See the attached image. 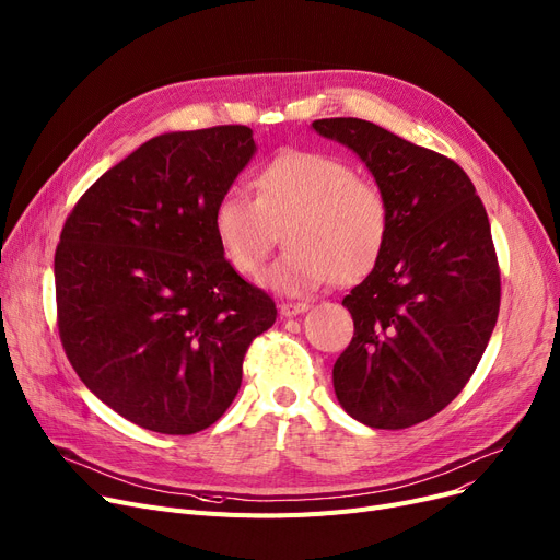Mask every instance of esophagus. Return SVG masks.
Returning a JSON list of instances; mask_svg holds the SVG:
<instances>
[{"label": "esophagus", "instance_id": "1", "mask_svg": "<svg viewBox=\"0 0 560 560\" xmlns=\"http://www.w3.org/2000/svg\"><path fill=\"white\" fill-rule=\"evenodd\" d=\"M308 308L306 302H281L279 304V313L283 315V318H293V315H300Z\"/></svg>", "mask_w": 560, "mask_h": 560}]
</instances>
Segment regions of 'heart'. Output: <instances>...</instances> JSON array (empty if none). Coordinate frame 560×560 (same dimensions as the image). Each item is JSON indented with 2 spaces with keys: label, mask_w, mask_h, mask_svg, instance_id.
I'll use <instances>...</instances> for the list:
<instances>
[{
  "label": "heart",
  "mask_w": 560,
  "mask_h": 560,
  "mask_svg": "<svg viewBox=\"0 0 560 560\" xmlns=\"http://www.w3.org/2000/svg\"><path fill=\"white\" fill-rule=\"evenodd\" d=\"M256 199L226 191L212 212V229L233 270L256 277L285 233L288 252L265 283L285 295L329 281L352 285L382 258L392 206L386 191L354 166L329 153L285 151L254 178Z\"/></svg>",
  "instance_id": "1"
}]
</instances>
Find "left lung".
Here are the masks:
<instances>
[{
    "instance_id": "1",
    "label": "left lung",
    "mask_w": 560,
    "mask_h": 560,
    "mask_svg": "<svg viewBox=\"0 0 560 560\" xmlns=\"http://www.w3.org/2000/svg\"><path fill=\"white\" fill-rule=\"evenodd\" d=\"M313 130L366 162L392 206L377 267L343 300L354 336L334 363L336 398L363 425H417L465 388L494 331L501 272L488 212L442 153L361 118H320Z\"/></svg>"
}]
</instances>
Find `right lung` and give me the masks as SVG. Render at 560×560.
<instances>
[{"label": "right lung", "mask_w": 560, "mask_h": 560, "mask_svg": "<svg viewBox=\"0 0 560 560\" xmlns=\"http://www.w3.org/2000/svg\"><path fill=\"white\" fill-rule=\"evenodd\" d=\"M256 151L252 128L168 132L95 180L55 254L57 325L89 392L139 428L194 434L233 402L275 300L224 258L212 212Z\"/></svg>", "instance_id": "add662e5"}]
</instances>
